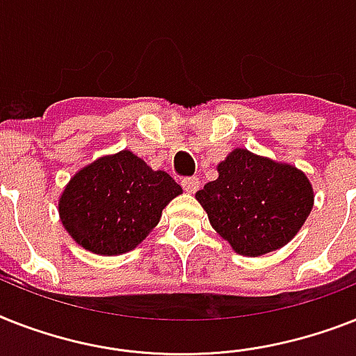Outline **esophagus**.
Masks as SVG:
<instances>
[{"mask_svg": "<svg viewBox=\"0 0 356 356\" xmlns=\"http://www.w3.org/2000/svg\"><path fill=\"white\" fill-rule=\"evenodd\" d=\"M181 184H183L184 192L195 193L199 190V186H201V181H199V177H184Z\"/></svg>", "mask_w": 356, "mask_h": 356, "instance_id": "1", "label": "esophagus"}]
</instances>
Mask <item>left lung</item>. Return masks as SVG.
Masks as SVG:
<instances>
[{
  "instance_id": "left-lung-1",
  "label": "left lung",
  "mask_w": 356,
  "mask_h": 356,
  "mask_svg": "<svg viewBox=\"0 0 356 356\" xmlns=\"http://www.w3.org/2000/svg\"><path fill=\"white\" fill-rule=\"evenodd\" d=\"M195 193L213 230L241 256H263L298 234L314 203L302 170L236 148Z\"/></svg>"
}]
</instances>
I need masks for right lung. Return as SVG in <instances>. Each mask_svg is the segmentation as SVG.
<instances>
[{"mask_svg": "<svg viewBox=\"0 0 356 356\" xmlns=\"http://www.w3.org/2000/svg\"><path fill=\"white\" fill-rule=\"evenodd\" d=\"M183 193L168 173L153 172L143 159L124 149L97 159L60 195L58 212L69 236L100 256L129 252L163 216V208Z\"/></svg>", "mask_w": 356, "mask_h": 356, "instance_id": "obj_1", "label": "right lung"}]
</instances>
